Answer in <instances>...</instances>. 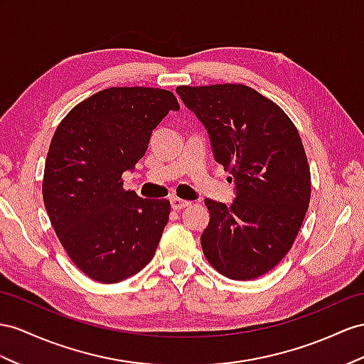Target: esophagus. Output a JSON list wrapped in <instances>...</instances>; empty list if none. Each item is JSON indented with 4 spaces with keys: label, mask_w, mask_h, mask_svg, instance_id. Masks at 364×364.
I'll return each instance as SVG.
<instances>
[{
    "label": "esophagus",
    "mask_w": 364,
    "mask_h": 364,
    "mask_svg": "<svg viewBox=\"0 0 364 364\" xmlns=\"http://www.w3.org/2000/svg\"><path fill=\"white\" fill-rule=\"evenodd\" d=\"M171 204H172V209H173V210H180V209L188 208L189 204H191V201H186V200H183V198L173 197V198H171Z\"/></svg>",
    "instance_id": "1"
}]
</instances>
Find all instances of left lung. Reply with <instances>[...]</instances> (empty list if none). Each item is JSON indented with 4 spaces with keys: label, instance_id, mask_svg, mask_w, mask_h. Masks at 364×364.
I'll return each mask as SVG.
<instances>
[{
    "label": "left lung",
    "instance_id": "1",
    "mask_svg": "<svg viewBox=\"0 0 364 364\" xmlns=\"http://www.w3.org/2000/svg\"><path fill=\"white\" fill-rule=\"evenodd\" d=\"M176 93L208 129L215 160L237 189L230 206L204 201L210 220L203 254L230 279L262 277L291 250L309 208L300 134L282 107L245 85L180 86Z\"/></svg>",
    "mask_w": 364,
    "mask_h": 364
}]
</instances>
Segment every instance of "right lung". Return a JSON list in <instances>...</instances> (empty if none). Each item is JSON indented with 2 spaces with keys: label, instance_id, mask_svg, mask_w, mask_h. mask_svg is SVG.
Masks as SVG:
<instances>
[{
  "label": "right lung",
  "instance_id": "right-lung-1",
  "mask_svg": "<svg viewBox=\"0 0 364 364\" xmlns=\"http://www.w3.org/2000/svg\"><path fill=\"white\" fill-rule=\"evenodd\" d=\"M178 109L171 90L109 87L81 101L55 130L44 206L69 258L95 282L118 283L155 255L171 203L126 191L123 173L144 156L160 121Z\"/></svg>",
  "mask_w": 364,
  "mask_h": 364
}]
</instances>
